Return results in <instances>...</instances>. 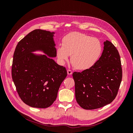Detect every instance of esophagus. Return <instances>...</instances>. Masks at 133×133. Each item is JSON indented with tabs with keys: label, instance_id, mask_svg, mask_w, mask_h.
Wrapping results in <instances>:
<instances>
[{
	"label": "esophagus",
	"instance_id": "obj_1",
	"mask_svg": "<svg viewBox=\"0 0 133 133\" xmlns=\"http://www.w3.org/2000/svg\"><path fill=\"white\" fill-rule=\"evenodd\" d=\"M67 73H68V75H71L72 73H73V72H72L71 70H69V69H68V70H67Z\"/></svg>",
	"mask_w": 133,
	"mask_h": 133
}]
</instances>
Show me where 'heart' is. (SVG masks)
Returning a JSON list of instances; mask_svg holds the SVG:
<instances>
[{
    "label": "heart",
    "mask_w": 133,
    "mask_h": 133,
    "mask_svg": "<svg viewBox=\"0 0 133 133\" xmlns=\"http://www.w3.org/2000/svg\"><path fill=\"white\" fill-rule=\"evenodd\" d=\"M102 50L98 39L76 32L65 36L62 45H58L56 52L61 63H64L71 55V62L76 69L86 70L97 62Z\"/></svg>",
    "instance_id": "heart-1"
}]
</instances>
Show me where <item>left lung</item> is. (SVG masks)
<instances>
[{
	"instance_id": "obj_1",
	"label": "left lung",
	"mask_w": 133,
	"mask_h": 133,
	"mask_svg": "<svg viewBox=\"0 0 133 133\" xmlns=\"http://www.w3.org/2000/svg\"><path fill=\"white\" fill-rule=\"evenodd\" d=\"M104 45L102 56L93 66L73 74L76 100L84 109H95L111 103L122 82L119 52L109 41L104 42Z\"/></svg>"
}]
</instances>
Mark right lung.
Here are the masks:
<instances>
[{"mask_svg": "<svg viewBox=\"0 0 133 133\" xmlns=\"http://www.w3.org/2000/svg\"><path fill=\"white\" fill-rule=\"evenodd\" d=\"M55 32L35 29L20 41L13 55L11 75L22 101L31 107L46 108L57 97L67 76L65 67L51 58L57 57ZM41 51L44 55L34 53Z\"/></svg>", "mask_w": 133, "mask_h": 133, "instance_id": "right-lung-1", "label": "right lung"}]
</instances>
